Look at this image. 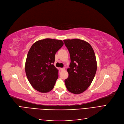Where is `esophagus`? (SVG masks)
<instances>
[{"label":"esophagus","instance_id":"1","mask_svg":"<svg viewBox=\"0 0 124 124\" xmlns=\"http://www.w3.org/2000/svg\"><path fill=\"white\" fill-rule=\"evenodd\" d=\"M65 70V68H64V67H63V68H60V70H61V71H63V70Z\"/></svg>","mask_w":124,"mask_h":124}]
</instances>
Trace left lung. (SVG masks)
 Wrapping results in <instances>:
<instances>
[{
	"mask_svg": "<svg viewBox=\"0 0 124 124\" xmlns=\"http://www.w3.org/2000/svg\"><path fill=\"white\" fill-rule=\"evenodd\" d=\"M63 41L71 60L65 84L70 92L80 94L88 88L94 79L97 68L95 55L90 44L85 41L74 39Z\"/></svg>",
	"mask_w": 124,
	"mask_h": 124,
	"instance_id": "8db88e82",
	"label": "left lung"
}]
</instances>
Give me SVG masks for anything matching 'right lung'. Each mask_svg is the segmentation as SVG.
<instances>
[{
  "label": "right lung",
  "instance_id": "right-lung-1",
  "mask_svg": "<svg viewBox=\"0 0 124 124\" xmlns=\"http://www.w3.org/2000/svg\"><path fill=\"white\" fill-rule=\"evenodd\" d=\"M64 43L61 40L46 38L35 42L26 59L27 78L33 87L40 93L52 90L58 78V70L54 65L55 54Z\"/></svg>",
  "mask_w": 124,
  "mask_h": 124
}]
</instances>
